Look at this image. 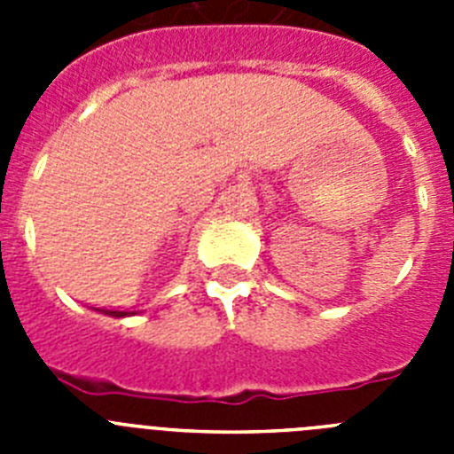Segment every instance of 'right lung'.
<instances>
[{
	"label": "right lung",
	"mask_w": 454,
	"mask_h": 454,
	"mask_svg": "<svg viewBox=\"0 0 454 454\" xmlns=\"http://www.w3.org/2000/svg\"><path fill=\"white\" fill-rule=\"evenodd\" d=\"M102 314L106 316H115V318H122V316H129V311H108V309H99Z\"/></svg>",
	"instance_id": "right-lung-1"
}]
</instances>
